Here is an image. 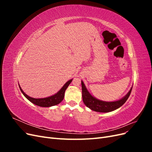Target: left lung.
<instances>
[{
  "instance_id": "1",
  "label": "left lung",
  "mask_w": 152,
  "mask_h": 152,
  "mask_svg": "<svg viewBox=\"0 0 152 152\" xmlns=\"http://www.w3.org/2000/svg\"><path fill=\"white\" fill-rule=\"evenodd\" d=\"M82 84V99H83L84 103L86 107L89 108L92 110L98 112H110L113 111V110L118 108L126 103L128 98L131 94L132 87L126 96L120 100L116 101V102H106L100 101L92 96L90 93L87 91L86 87L83 82H81Z\"/></svg>"
}]
</instances>
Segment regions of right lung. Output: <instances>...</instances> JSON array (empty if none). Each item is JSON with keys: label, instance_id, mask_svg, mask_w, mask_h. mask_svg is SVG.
<instances>
[{"label": "right lung", "instance_id": "add662e5", "mask_svg": "<svg viewBox=\"0 0 152 152\" xmlns=\"http://www.w3.org/2000/svg\"><path fill=\"white\" fill-rule=\"evenodd\" d=\"M72 79L68 81L63 86L62 88L59 90L58 93H57L56 94L50 96V97H48V98H39V99H36V98L30 97V96L26 95L24 93L23 91L21 89L20 86H20V89L21 91V93L23 94V95L25 96V97L32 103H34L37 106H39V107H52V106L56 105L62 102V100L64 98V96H65V92L68 86L70 85V84L72 82Z\"/></svg>", "mask_w": 152, "mask_h": 152}]
</instances>
